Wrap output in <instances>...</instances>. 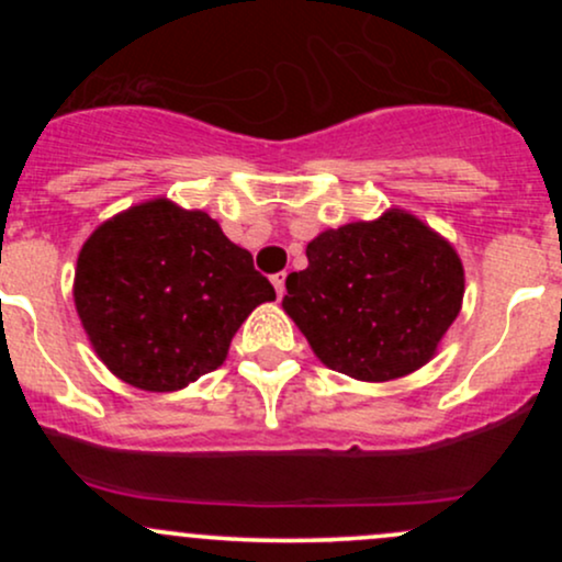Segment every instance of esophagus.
<instances>
[{"instance_id":"34e87169","label":"esophagus","mask_w":562,"mask_h":562,"mask_svg":"<svg viewBox=\"0 0 562 562\" xmlns=\"http://www.w3.org/2000/svg\"><path fill=\"white\" fill-rule=\"evenodd\" d=\"M272 285H274V290H277V299H282V295H285V272L274 274V277H272Z\"/></svg>"}]
</instances>
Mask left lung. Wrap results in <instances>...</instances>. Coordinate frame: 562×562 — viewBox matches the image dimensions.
Wrapping results in <instances>:
<instances>
[{
    "instance_id": "8db88e82",
    "label": "left lung",
    "mask_w": 562,
    "mask_h": 562,
    "mask_svg": "<svg viewBox=\"0 0 562 562\" xmlns=\"http://www.w3.org/2000/svg\"><path fill=\"white\" fill-rule=\"evenodd\" d=\"M306 259L288 274L282 308L322 364L348 378L383 383L420 370L462 308L460 256L406 211L325 229Z\"/></svg>"
}]
</instances>
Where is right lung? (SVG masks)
I'll return each mask as SVG.
<instances>
[{
    "instance_id": "right-lung-1",
    "label": "right lung",
    "mask_w": 562,
    "mask_h": 562,
    "mask_svg": "<svg viewBox=\"0 0 562 562\" xmlns=\"http://www.w3.org/2000/svg\"><path fill=\"white\" fill-rule=\"evenodd\" d=\"M74 301L108 370L164 393L222 367L237 327L274 288L209 214L158 198L92 232Z\"/></svg>"
}]
</instances>
